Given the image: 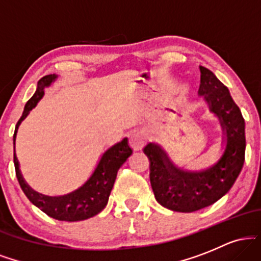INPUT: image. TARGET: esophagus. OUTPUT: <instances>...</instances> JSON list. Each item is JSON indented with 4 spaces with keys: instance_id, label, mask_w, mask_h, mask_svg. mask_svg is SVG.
<instances>
[{
    "instance_id": "1",
    "label": "esophagus",
    "mask_w": 261,
    "mask_h": 261,
    "mask_svg": "<svg viewBox=\"0 0 261 261\" xmlns=\"http://www.w3.org/2000/svg\"><path fill=\"white\" fill-rule=\"evenodd\" d=\"M147 141V135L142 131H135L130 135V145L134 149H141Z\"/></svg>"
}]
</instances>
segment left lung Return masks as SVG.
<instances>
[{
  "mask_svg": "<svg viewBox=\"0 0 261 261\" xmlns=\"http://www.w3.org/2000/svg\"><path fill=\"white\" fill-rule=\"evenodd\" d=\"M199 94L205 95L210 109L220 118L226 134V151L212 168L203 172H184L175 168L166 152L154 143L146 146L149 180L158 202L178 212H194L212 205L233 187L244 164L245 122L228 88L208 68L200 66Z\"/></svg>",
  "mask_w": 261,
  "mask_h": 261,
  "instance_id": "1",
  "label": "left lung"
}]
</instances>
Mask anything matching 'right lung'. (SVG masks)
Masks as SVG:
<instances>
[{
  "instance_id": "1",
  "label": "right lung",
  "mask_w": 261,
  "mask_h": 261,
  "mask_svg": "<svg viewBox=\"0 0 261 261\" xmlns=\"http://www.w3.org/2000/svg\"><path fill=\"white\" fill-rule=\"evenodd\" d=\"M55 79V74H47V76H44L43 79L39 80L37 92L31 99L27 101L24 112L17 122L13 135V143L16 141V134L19 124L22 120H24L29 112L41 99L44 94V87L49 86ZM131 154H133V148L128 145L127 139H124L121 142L116 143L115 146L108 149L103 154L94 173L83 187L77 189L73 193L67 194V195L55 197L41 195L37 191L32 190L25 184L24 179L20 174L16 153L13 155V162L18 182H19L23 193L28 197L29 201L34 203L47 216L55 218V220L74 222V221H83L95 216L106 207L108 200H109L110 191H112L114 182H115L118 170L120 169V167Z\"/></svg>"
}]
</instances>
